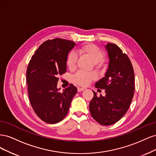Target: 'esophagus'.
<instances>
[{
  "instance_id": "1",
  "label": "esophagus",
  "mask_w": 156,
  "mask_h": 156,
  "mask_svg": "<svg viewBox=\"0 0 156 156\" xmlns=\"http://www.w3.org/2000/svg\"><path fill=\"white\" fill-rule=\"evenodd\" d=\"M84 90V88H81V87L77 88V91L78 92H81V91Z\"/></svg>"
}]
</instances>
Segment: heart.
<instances>
[{
	"label": "heart",
	"mask_w": 156,
	"mask_h": 156,
	"mask_svg": "<svg viewBox=\"0 0 156 156\" xmlns=\"http://www.w3.org/2000/svg\"><path fill=\"white\" fill-rule=\"evenodd\" d=\"M79 52L84 54L90 58L94 62L96 68H101L104 65L103 58L105 54L103 51L94 44H87L79 48ZM78 56L73 51H70L66 57L67 67L70 70H73L77 66ZM96 79V75L94 73H88L79 71L73 76V81L80 86H87L93 80Z\"/></svg>",
	"instance_id": "1"
}]
</instances>
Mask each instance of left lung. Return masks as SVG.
Listing matches in <instances>:
<instances>
[{"instance_id": "8db88e82", "label": "left lung", "mask_w": 156, "mask_h": 156, "mask_svg": "<svg viewBox=\"0 0 156 156\" xmlns=\"http://www.w3.org/2000/svg\"><path fill=\"white\" fill-rule=\"evenodd\" d=\"M106 49L109 64L105 77L95 87L105 90L100 97L94 92L89 109L93 119L103 126L115 124L128 110L135 92L134 70L128 56L115 44L108 43Z\"/></svg>"}]
</instances>
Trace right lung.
Instances as JSON below:
<instances>
[{"mask_svg":"<svg viewBox=\"0 0 156 156\" xmlns=\"http://www.w3.org/2000/svg\"><path fill=\"white\" fill-rule=\"evenodd\" d=\"M73 41L48 40L32 56L27 69L28 94L31 106L41 120L48 124L62 121L77 89L72 84L60 92L56 88L59 75L66 72V57L75 46Z\"/></svg>","mask_w":156,"mask_h":156,"instance_id":"obj_1","label":"right lung"}]
</instances>
